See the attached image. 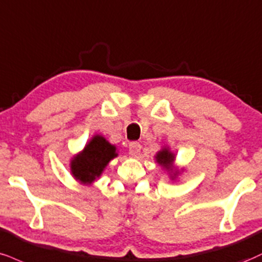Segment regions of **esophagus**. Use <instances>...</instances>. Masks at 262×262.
<instances>
[{"label":"esophagus","mask_w":262,"mask_h":262,"mask_svg":"<svg viewBox=\"0 0 262 262\" xmlns=\"http://www.w3.org/2000/svg\"><path fill=\"white\" fill-rule=\"evenodd\" d=\"M141 151V145L139 143H132L130 145H129V155L130 156H138L140 154Z\"/></svg>","instance_id":"obj_1"}]
</instances>
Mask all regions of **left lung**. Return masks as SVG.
Here are the masks:
<instances>
[{
    "label": "left lung",
    "instance_id": "obj_1",
    "mask_svg": "<svg viewBox=\"0 0 262 262\" xmlns=\"http://www.w3.org/2000/svg\"><path fill=\"white\" fill-rule=\"evenodd\" d=\"M156 159H157V162H159L160 165H163L166 168H169V166L172 165L173 160H174V156H173L167 149H163L162 151H160V152L157 154Z\"/></svg>",
    "mask_w": 262,
    "mask_h": 262
}]
</instances>
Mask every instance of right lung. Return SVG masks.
I'll return each instance as SVG.
<instances>
[{
    "instance_id": "add662e5",
    "label": "right lung",
    "mask_w": 262,
    "mask_h": 262,
    "mask_svg": "<svg viewBox=\"0 0 262 262\" xmlns=\"http://www.w3.org/2000/svg\"><path fill=\"white\" fill-rule=\"evenodd\" d=\"M116 156V147L105 138L96 135L85 146L83 152L72 161V173L84 184L94 182L107 163Z\"/></svg>"
}]
</instances>
